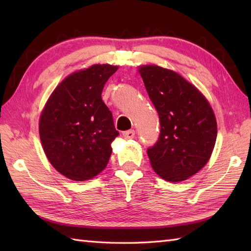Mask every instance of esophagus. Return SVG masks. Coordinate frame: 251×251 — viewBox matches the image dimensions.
<instances>
[{"label":"esophagus","mask_w":251,"mask_h":251,"mask_svg":"<svg viewBox=\"0 0 251 251\" xmlns=\"http://www.w3.org/2000/svg\"><path fill=\"white\" fill-rule=\"evenodd\" d=\"M123 137H124L125 139H132V138L135 137V130L130 129V130L124 131V132H123Z\"/></svg>","instance_id":"obj_1"}]
</instances>
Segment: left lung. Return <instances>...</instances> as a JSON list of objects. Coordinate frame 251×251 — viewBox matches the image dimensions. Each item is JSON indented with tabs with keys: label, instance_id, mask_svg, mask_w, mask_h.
Returning <instances> with one entry per match:
<instances>
[{
	"label": "left lung",
	"instance_id": "1",
	"mask_svg": "<svg viewBox=\"0 0 251 251\" xmlns=\"http://www.w3.org/2000/svg\"><path fill=\"white\" fill-rule=\"evenodd\" d=\"M161 122L155 146L148 149L151 166L162 179L180 182L209 161L217 139L210 103L180 74L155 65L138 68Z\"/></svg>",
	"mask_w": 251,
	"mask_h": 251
}]
</instances>
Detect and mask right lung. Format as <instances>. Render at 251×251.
<instances>
[{"label": "right lung", "mask_w": 251, "mask_h": 251, "mask_svg": "<svg viewBox=\"0 0 251 251\" xmlns=\"http://www.w3.org/2000/svg\"><path fill=\"white\" fill-rule=\"evenodd\" d=\"M117 69L103 63L71 73L57 85L41 112L39 131L45 155L68 179L90 180L109 163L111 143L119 131L101 93Z\"/></svg>", "instance_id": "right-lung-1"}]
</instances>
